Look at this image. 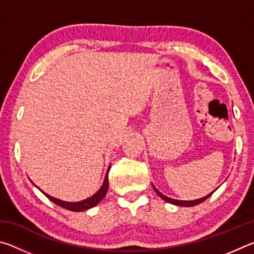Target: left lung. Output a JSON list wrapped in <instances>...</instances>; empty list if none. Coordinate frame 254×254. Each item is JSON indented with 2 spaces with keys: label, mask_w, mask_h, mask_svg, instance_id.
Returning a JSON list of instances; mask_svg holds the SVG:
<instances>
[{
  "label": "left lung",
  "mask_w": 254,
  "mask_h": 254,
  "mask_svg": "<svg viewBox=\"0 0 254 254\" xmlns=\"http://www.w3.org/2000/svg\"><path fill=\"white\" fill-rule=\"evenodd\" d=\"M153 189H154V191L157 192V194L161 197V198L163 199V200H166L167 203H170V204H174V205H177V206H185V207H190V206H195V205H198V204H200V203H203L204 200H206L208 198V197L213 194V192L215 191H212L210 192V194H208L207 196H205V197H201V198H198V199H195V200H178V199H174V198H169V197H167V196H165L163 194H161L160 191L158 190V189L153 186Z\"/></svg>",
  "instance_id": "1"
}]
</instances>
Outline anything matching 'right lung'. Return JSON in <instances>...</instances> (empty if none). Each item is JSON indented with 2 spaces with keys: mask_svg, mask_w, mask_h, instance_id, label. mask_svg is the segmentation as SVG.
<instances>
[{
  "mask_svg": "<svg viewBox=\"0 0 254 254\" xmlns=\"http://www.w3.org/2000/svg\"><path fill=\"white\" fill-rule=\"evenodd\" d=\"M110 168H111V166H109V168H107L105 178H104V182H103V185L101 186V188L98 189V190L93 196L88 197V198H86L84 200H80V201H65V200L58 199V198H56V197H53V196L48 195V194H47V192L42 191L41 189H40V190L44 192V194L47 197H48V198L51 201H53V203L57 204L58 206H60V207L69 209V210H71V212H83V210L89 209V208L94 207V206H96L105 197L106 192H107V189H109V176H107V174H109ZM34 186H36V185H34Z\"/></svg>",
  "mask_w": 254,
  "mask_h": 254,
  "instance_id": "add662e5",
  "label": "right lung"
}]
</instances>
